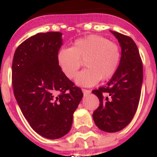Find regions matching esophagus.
Masks as SVG:
<instances>
[{
    "label": "esophagus",
    "instance_id": "34e87169",
    "mask_svg": "<svg viewBox=\"0 0 157 157\" xmlns=\"http://www.w3.org/2000/svg\"><path fill=\"white\" fill-rule=\"evenodd\" d=\"M82 92L84 95H87V94L90 93V90H86V89H82Z\"/></svg>",
    "mask_w": 157,
    "mask_h": 157
}]
</instances>
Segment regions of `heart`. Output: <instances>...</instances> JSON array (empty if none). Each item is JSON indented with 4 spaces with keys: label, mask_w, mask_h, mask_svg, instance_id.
Returning a JSON list of instances; mask_svg holds the SVG:
<instances>
[{
    "label": "heart",
    "mask_w": 157,
    "mask_h": 157,
    "mask_svg": "<svg viewBox=\"0 0 157 157\" xmlns=\"http://www.w3.org/2000/svg\"><path fill=\"white\" fill-rule=\"evenodd\" d=\"M82 61L86 68L77 75L75 82L82 86H91L117 72L121 61L120 48L105 37L90 35L75 40L71 48H62L57 53L58 64L69 79L77 75Z\"/></svg>",
    "instance_id": "heart-1"
}]
</instances>
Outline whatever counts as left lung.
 Segmentation results:
<instances>
[{
  "instance_id": "8db88e82",
  "label": "left lung",
  "mask_w": 157,
  "mask_h": 157,
  "mask_svg": "<svg viewBox=\"0 0 157 157\" xmlns=\"http://www.w3.org/2000/svg\"><path fill=\"white\" fill-rule=\"evenodd\" d=\"M118 40L121 56L117 72L105 86L92 90L100 101L93 112L96 126L105 132H117L133 119L140 101L143 67L139 51L131 37L110 31Z\"/></svg>"
}]
</instances>
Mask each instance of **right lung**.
Segmentation results:
<instances>
[{
	"label": "right lung",
	"instance_id": "right-lung-1",
	"mask_svg": "<svg viewBox=\"0 0 157 157\" xmlns=\"http://www.w3.org/2000/svg\"><path fill=\"white\" fill-rule=\"evenodd\" d=\"M62 33H38L23 41L12 61L14 95L31 128L47 139H59L71 128L82 90L57 62Z\"/></svg>",
	"mask_w": 157,
	"mask_h": 157
}]
</instances>
